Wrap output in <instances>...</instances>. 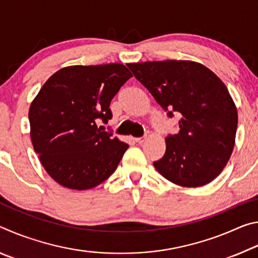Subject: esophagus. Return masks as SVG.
Segmentation results:
<instances>
[{
	"label": "esophagus",
	"mask_w": 258,
	"mask_h": 258,
	"mask_svg": "<svg viewBox=\"0 0 258 258\" xmlns=\"http://www.w3.org/2000/svg\"><path fill=\"white\" fill-rule=\"evenodd\" d=\"M146 137H141V138H135L134 140H135V142H138V143H143L146 141Z\"/></svg>",
	"instance_id": "1"
}]
</instances>
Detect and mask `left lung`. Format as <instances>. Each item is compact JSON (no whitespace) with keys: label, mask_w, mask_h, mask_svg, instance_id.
I'll list each match as a JSON object with an SVG mask.
<instances>
[{"label":"left lung","mask_w":258,"mask_h":258,"mask_svg":"<svg viewBox=\"0 0 258 258\" xmlns=\"http://www.w3.org/2000/svg\"><path fill=\"white\" fill-rule=\"evenodd\" d=\"M134 77L173 118L177 134L166 138V152L154 166L177 185L197 187L220 175L234 147L237 108L224 83L194 61L128 63Z\"/></svg>","instance_id":"left-lung-1"}]
</instances>
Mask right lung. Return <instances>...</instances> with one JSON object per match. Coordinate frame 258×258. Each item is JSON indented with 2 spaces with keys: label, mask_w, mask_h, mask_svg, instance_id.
<instances>
[{
  "label": "right lung",
  "mask_w": 258,
  "mask_h": 258,
  "mask_svg": "<svg viewBox=\"0 0 258 258\" xmlns=\"http://www.w3.org/2000/svg\"><path fill=\"white\" fill-rule=\"evenodd\" d=\"M132 74L121 63L72 66L53 74L30 104L34 150L64 187L86 190L116 171L128 145L98 127L112 118L110 102Z\"/></svg>",
  "instance_id": "add662e5"
}]
</instances>
